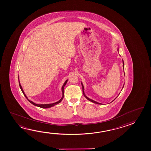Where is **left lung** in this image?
<instances>
[{"label": "left lung", "instance_id": "1", "mask_svg": "<svg viewBox=\"0 0 151 151\" xmlns=\"http://www.w3.org/2000/svg\"><path fill=\"white\" fill-rule=\"evenodd\" d=\"M119 48H118V49H117V50H118V51H119ZM123 68L124 73V63L123 60ZM124 75H125V73H124ZM81 84H82V88H83V95H84V96L85 97V98H86V99H88V101H91V102H93V103H95V104H99V105H101V104H101V103H98V102H97V101H94V100H93V99H90L89 98H88V97L85 94V93H84V86H83V83H81ZM124 86V84L123 85V88ZM123 88H122V89H123ZM116 98H115V99H116ZM115 99H114V100H113V101H114V100H115ZM112 101H111V102H112Z\"/></svg>", "mask_w": 151, "mask_h": 151}]
</instances>
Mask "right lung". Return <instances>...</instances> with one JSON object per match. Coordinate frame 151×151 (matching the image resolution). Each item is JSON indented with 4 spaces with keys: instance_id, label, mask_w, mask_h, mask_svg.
I'll return each instance as SVG.
<instances>
[{
    "instance_id": "1",
    "label": "right lung",
    "mask_w": 151,
    "mask_h": 151,
    "mask_svg": "<svg viewBox=\"0 0 151 151\" xmlns=\"http://www.w3.org/2000/svg\"><path fill=\"white\" fill-rule=\"evenodd\" d=\"M18 81H19V86H20V89L22 90V93L24 95V96H25V97L28 99V101H29L30 103H32V104H33L34 105H35L36 106L39 107H41V108H42V109H47V108H50V107H52L54 106L55 105H57V104H59L60 103L61 101H62V100L63 99V98H64V86L66 85V84L67 83V81H68V79H67L65 82L63 84V86L62 87V97L60 99V100H59L58 101H57V102H55V103H52V104H36L35 103H34L33 101H30L29 99H28L27 97V96L26 95V94H25V93H24V91H23V89H22V87L21 86V85L20 84V81H19V79L18 78Z\"/></svg>"
}]
</instances>
